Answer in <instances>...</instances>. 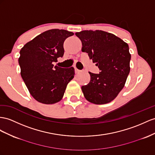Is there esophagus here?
Segmentation results:
<instances>
[{"label": "esophagus", "mask_w": 155, "mask_h": 155, "mask_svg": "<svg viewBox=\"0 0 155 155\" xmlns=\"http://www.w3.org/2000/svg\"><path fill=\"white\" fill-rule=\"evenodd\" d=\"M74 71H75V73H78L81 72V71L78 69L76 67H74Z\"/></svg>", "instance_id": "34e87169"}]
</instances>
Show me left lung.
<instances>
[{
  "mask_svg": "<svg viewBox=\"0 0 155 155\" xmlns=\"http://www.w3.org/2000/svg\"><path fill=\"white\" fill-rule=\"evenodd\" d=\"M82 42V51L88 53L101 71L89 72L90 81L82 86L87 101L94 104H108L124 88L130 71L131 54L128 45L112 33L86 30L75 33Z\"/></svg>",
  "mask_w": 155,
  "mask_h": 155,
  "instance_id": "1",
  "label": "left lung"
}]
</instances>
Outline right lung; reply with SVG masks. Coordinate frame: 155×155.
<instances>
[{"instance_id":"1","label":"right lung","mask_w":155,"mask_h":155,"mask_svg":"<svg viewBox=\"0 0 155 155\" xmlns=\"http://www.w3.org/2000/svg\"><path fill=\"white\" fill-rule=\"evenodd\" d=\"M73 35L64 29H50L26 43L20 50L21 76L31 96L41 104L61 101L67 84L74 78L73 67L61 68L52 64L63 57V42Z\"/></svg>"}]
</instances>
